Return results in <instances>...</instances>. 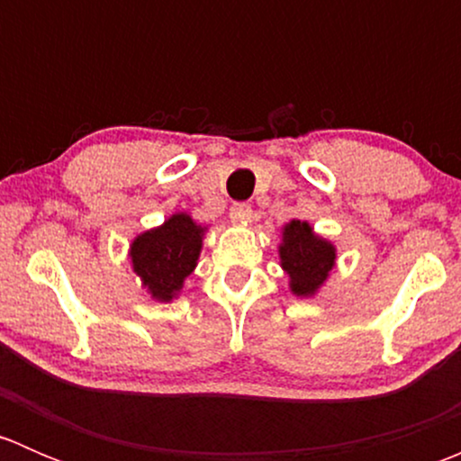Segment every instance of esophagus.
I'll return each instance as SVG.
<instances>
[{
    "mask_svg": "<svg viewBox=\"0 0 461 461\" xmlns=\"http://www.w3.org/2000/svg\"><path fill=\"white\" fill-rule=\"evenodd\" d=\"M230 216L234 218V221H240V222H248L249 218H252V204L248 203H234L230 207Z\"/></svg>",
    "mask_w": 461,
    "mask_h": 461,
    "instance_id": "1",
    "label": "esophagus"
}]
</instances>
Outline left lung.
Segmentation results:
<instances>
[{
    "label": "left lung",
    "instance_id": "obj_1",
    "mask_svg": "<svg viewBox=\"0 0 461 461\" xmlns=\"http://www.w3.org/2000/svg\"><path fill=\"white\" fill-rule=\"evenodd\" d=\"M281 260L292 278V292L308 296L328 278L334 265V248L328 240L314 236L308 222L292 221L283 231Z\"/></svg>",
    "mask_w": 461,
    "mask_h": 461
}]
</instances>
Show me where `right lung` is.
<instances>
[{
	"instance_id": "1",
	"label": "right lung",
	"mask_w": 461,
	"mask_h": 461,
	"mask_svg": "<svg viewBox=\"0 0 461 461\" xmlns=\"http://www.w3.org/2000/svg\"><path fill=\"white\" fill-rule=\"evenodd\" d=\"M201 234L187 213H176L158 230L144 231L131 245L133 272L142 278L151 296L171 301L183 281L196 267L201 254Z\"/></svg>"
}]
</instances>
